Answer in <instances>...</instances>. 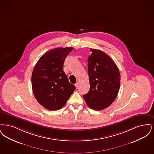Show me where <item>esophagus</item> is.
Masks as SVG:
<instances>
[{
    "instance_id": "1",
    "label": "esophagus",
    "mask_w": 154,
    "mask_h": 154,
    "mask_svg": "<svg viewBox=\"0 0 154 154\" xmlns=\"http://www.w3.org/2000/svg\"><path fill=\"white\" fill-rule=\"evenodd\" d=\"M75 86H76V88H78V87H79V83H76V84L75 85Z\"/></svg>"
}]
</instances>
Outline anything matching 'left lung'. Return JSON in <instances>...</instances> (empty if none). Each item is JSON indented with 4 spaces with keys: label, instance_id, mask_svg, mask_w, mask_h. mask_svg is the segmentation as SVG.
I'll list each match as a JSON object with an SVG mask.
<instances>
[{
    "label": "left lung",
    "instance_id": "obj_1",
    "mask_svg": "<svg viewBox=\"0 0 154 154\" xmlns=\"http://www.w3.org/2000/svg\"><path fill=\"white\" fill-rule=\"evenodd\" d=\"M88 57L90 90L83 98L87 106L95 110L109 107L114 100L120 86V74L113 60L107 54L90 48Z\"/></svg>",
    "mask_w": 154,
    "mask_h": 154
}]
</instances>
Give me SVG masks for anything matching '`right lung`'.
<instances>
[{
    "mask_svg": "<svg viewBox=\"0 0 154 154\" xmlns=\"http://www.w3.org/2000/svg\"><path fill=\"white\" fill-rule=\"evenodd\" d=\"M72 47L56 48L43 54L34 66L32 85L35 99L43 107L57 110L63 107L76 87L68 82L63 64Z\"/></svg>",
    "mask_w": 154,
    "mask_h": 154,
    "instance_id": "add662e5",
    "label": "right lung"
}]
</instances>
